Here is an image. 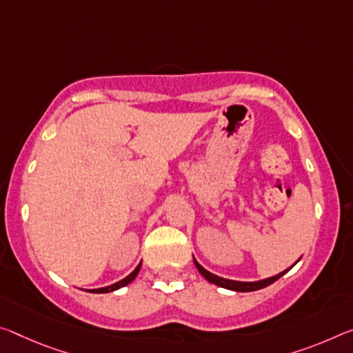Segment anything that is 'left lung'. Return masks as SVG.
<instances>
[{"instance_id": "1", "label": "left lung", "mask_w": 353, "mask_h": 353, "mask_svg": "<svg viewBox=\"0 0 353 353\" xmlns=\"http://www.w3.org/2000/svg\"><path fill=\"white\" fill-rule=\"evenodd\" d=\"M193 261H194V265H196L199 273L207 279V281L212 283V284H216V286H220V288H225V289H229V290H236V292H253V290H259L262 288H267V286H270L272 283H275L276 279L281 278L284 273L289 272V268H288V270L278 273V275H275V276L261 279V281H253V283L234 281V279H226V278L216 276V275H214V273H210L209 270H205V268L201 265L199 262L194 259V257H193Z\"/></svg>"}]
</instances>
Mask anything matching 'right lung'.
<instances>
[{
  "label": "right lung",
  "instance_id": "right-lung-1",
  "mask_svg": "<svg viewBox=\"0 0 353 353\" xmlns=\"http://www.w3.org/2000/svg\"><path fill=\"white\" fill-rule=\"evenodd\" d=\"M139 268H141V264H138V267L135 268V270H133V272L130 273V275L125 276L124 279H121V281H117V283L111 284V286H106V288H100V289H89L88 292H92V294H106V292H113V290H117V289L124 288V286H127V284H130V283L133 281V279L137 278L138 272H139Z\"/></svg>",
  "mask_w": 353,
  "mask_h": 353
}]
</instances>
